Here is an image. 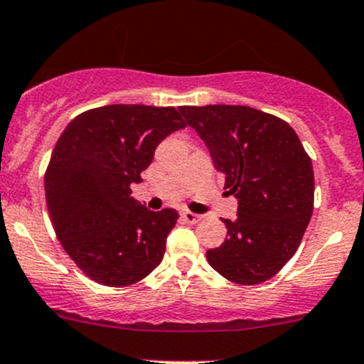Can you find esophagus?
I'll list each match as a JSON object with an SVG mask.
<instances>
[{
    "instance_id": "obj_1",
    "label": "esophagus",
    "mask_w": 364,
    "mask_h": 364,
    "mask_svg": "<svg viewBox=\"0 0 364 364\" xmlns=\"http://www.w3.org/2000/svg\"><path fill=\"white\" fill-rule=\"evenodd\" d=\"M181 215H182L183 222H187V223H198L199 220H201V216L193 213V211H182Z\"/></svg>"
}]
</instances>
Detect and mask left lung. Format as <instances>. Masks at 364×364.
<instances>
[{
	"instance_id": "left-lung-1",
	"label": "left lung",
	"mask_w": 364,
	"mask_h": 364,
	"mask_svg": "<svg viewBox=\"0 0 364 364\" xmlns=\"http://www.w3.org/2000/svg\"><path fill=\"white\" fill-rule=\"evenodd\" d=\"M181 113L239 203L235 220H223L225 242L208 249V263L240 285L270 280L297 251L311 220V158L287 122L251 106H182Z\"/></svg>"
}]
</instances>
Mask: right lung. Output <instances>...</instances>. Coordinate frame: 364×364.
Returning <instances> with one entry per match:
<instances>
[{"instance_id": "add662e5", "label": "right lung", "mask_w": 364, "mask_h": 364, "mask_svg": "<svg viewBox=\"0 0 364 364\" xmlns=\"http://www.w3.org/2000/svg\"><path fill=\"white\" fill-rule=\"evenodd\" d=\"M183 127L171 106L109 105L80 113L60 136L44 175L48 211L61 246L91 280L125 287L161 263L178 213L148 210L130 186L163 139Z\"/></svg>"}]
</instances>
